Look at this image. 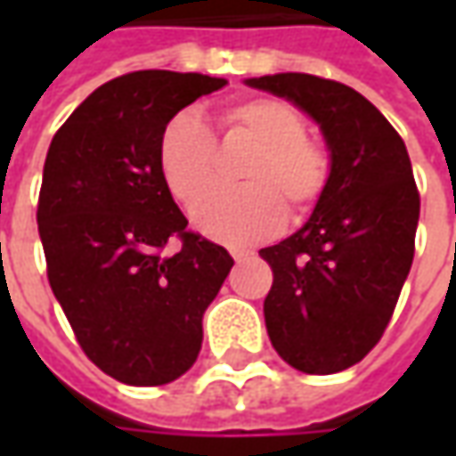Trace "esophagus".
<instances>
[{
	"instance_id": "34e87169",
	"label": "esophagus",
	"mask_w": 456,
	"mask_h": 456,
	"mask_svg": "<svg viewBox=\"0 0 456 456\" xmlns=\"http://www.w3.org/2000/svg\"><path fill=\"white\" fill-rule=\"evenodd\" d=\"M231 256H233V261H243V258H246V251H236V248H233V251H231Z\"/></svg>"
}]
</instances>
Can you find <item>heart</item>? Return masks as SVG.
<instances>
[{
	"label": "heart",
	"mask_w": 456,
	"mask_h": 456,
	"mask_svg": "<svg viewBox=\"0 0 456 456\" xmlns=\"http://www.w3.org/2000/svg\"><path fill=\"white\" fill-rule=\"evenodd\" d=\"M223 129L248 142L254 151L240 165L246 184L216 190V147L208 126L190 111L165 124L157 144V165L169 192L184 205L202 198L192 220L205 236L223 243H256L284 225V206L294 216L309 213L327 190L330 157L305 136V118L279 98H246L220 114Z\"/></svg>",
	"instance_id": "1"
}]
</instances>
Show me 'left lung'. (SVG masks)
Instances as JSON below:
<instances>
[{
  "label": "left lung",
  "mask_w": 456,
  "mask_h": 456,
  "mask_svg": "<svg viewBox=\"0 0 456 456\" xmlns=\"http://www.w3.org/2000/svg\"><path fill=\"white\" fill-rule=\"evenodd\" d=\"M291 101L324 136L327 190L306 223L261 248L273 272L264 320L291 368L330 376L380 340L413 261L419 192L403 139L355 88L306 73L246 78Z\"/></svg>",
  "instance_id": "1"
}]
</instances>
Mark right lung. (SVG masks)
Masks as SVG:
<instances>
[{"label":"right lung","mask_w":456,"mask_h":456,"mask_svg":"<svg viewBox=\"0 0 456 456\" xmlns=\"http://www.w3.org/2000/svg\"><path fill=\"white\" fill-rule=\"evenodd\" d=\"M228 80L136 70L80 103L50 142L37 205L47 279L80 347L126 386H165L202 347V314L233 266L195 236L162 180L157 144L184 106ZM172 235L175 256L159 251Z\"/></svg>","instance_id":"right-lung-1"}]
</instances>
